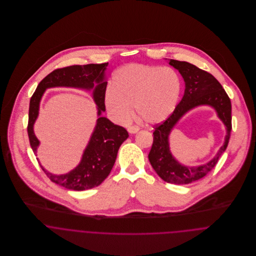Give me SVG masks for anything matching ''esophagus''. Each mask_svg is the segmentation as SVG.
I'll return each mask as SVG.
<instances>
[{
	"mask_svg": "<svg viewBox=\"0 0 256 256\" xmlns=\"http://www.w3.org/2000/svg\"><path fill=\"white\" fill-rule=\"evenodd\" d=\"M139 129L140 128L138 126H130V127H128V132L130 134H135V133H137L139 131Z\"/></svg>",
	"mask_w": 256,
	"mask_h": 256,
	"instance_id": "1",
	"label": "esophagus"
}]
</instances>
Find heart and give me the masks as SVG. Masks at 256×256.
Returning a JSON list of instances; mask_svg holds the SVG:
<instances>
[{
	"label": "heart",
	"instance_id": "heart-1",
	"mask_svg": "<svg viewBox=\"0 0 256 256\" xmlns=\"http://www.w3.org/2000/svg\"><path fill=\"white\" fill-rule=\"evenodd\" d=\"M182 90L178 73L170 68L129 64L118 69L112 86L104 92V102L113 119L126 123L136 113L148 124L166 119L174 110Z\"/></svg>",
	"mask_w": 256,
	"mask_h": 256
}]
</instances>
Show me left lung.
<instances>
[{"instance_id": "obj_1", "label": "left lung", "mask_w": 256, "mask_h": 256, "mask_svg": "<svg viewBox=\"0 0 256 256\" xmlns=\"http://www.w3.org/2000/svg\"><path fill=\"white\" fill-rule=\"evenodd\" d=\"M170 65L178 69L182 76L185 82L184 96L168 118L162 123L154 125L148 160L158 176L166 182L188 184L204 178L211 172L226 150L232 131V104L222 84L213 74L184 61L170 59ZM200 105H210L216 108L227 128V135L224 145L212 161L200 167L190 168L180 165L172 156L168 136L174 125L187 110Z\"/></svg>"}]
</instances>
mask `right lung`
I'll list each match as a JSON object with an SVG mask.
<instances>
[{
	"label": "right lung",
	"instance_id": "obj_1",
	"mask_svg": "<svg viewBox=\"0 0 256 256\" xmlns=\"http://www.w3.org/2000/svg\"><path fill=\"white\" fill-rule=\"evenodd\" d=\"M108 65V63L74 65L56 69L39 82L30 98L28 133L32 148L36 154L39 141L34 132V124L38 116L39 102L45 90L55 86L94 90L92 96L98 106L100 117L80 164L70 172L61 176L52 174L41 166L52 182L67 189L82 191L102 184L114 166L119 146L129 137L125 128L115 125L106 117L100 116L102 112L106 111L104 92L108 82L104 78V72ZM94 82L97 84L96 87Z\"/></svg>",
	"mask_w": 256,
	"mask_h": 256
}]
</instances>
